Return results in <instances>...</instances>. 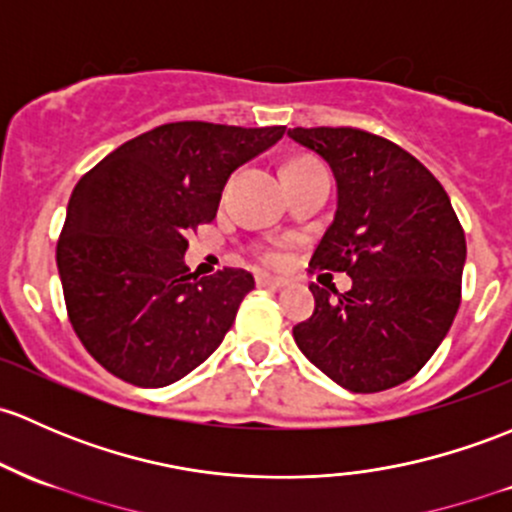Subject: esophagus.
Masks as SVG:
<instances>
[{
    "instance_id": "34e87169",
    "label": "esophagus",
    "mask_w": 512,
    "mask_h": 512,
    "mask_svg": "<svg viewBox=\"0 0 512 512\" xmlns=\"http://www.w3.org/2000/svg\"><path fill=\"white\" fill-rule=\"evenodd\" d=\"M255 282H257V287H270V289H282V287H287V279H282V277H270V274H257Z\"/></svg>"
}]
</instances>
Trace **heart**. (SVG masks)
<instances>
[{"instance_id":"1","label":"heart","mask_w":512,"mask_h":512,"mask_svg":"<svg viewBox=\"0 0 512 512\" xmlns=\"http://www.w3.org/2000/svg\"><path fill=\"white\" fill-rule=\"evenodd\" d=\"M265 260L267 262H277V255H274V252H265Z\"/></svg>"}]
</instances>
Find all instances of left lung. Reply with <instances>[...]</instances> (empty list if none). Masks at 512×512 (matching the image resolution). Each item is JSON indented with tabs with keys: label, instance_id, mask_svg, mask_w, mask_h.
Wrapping results in <instances>:
<instances>
[{
	"label": "left lung",
	"instance_id": "left-lung-1",
	"mask_svg": "<svg viewBox=\"0 0 512 512\" xmlns=\"http://www.w3.org/2000/svg\"><path fill=\"white\" fill-rule=\"evenodd\" d=\"M331 166L336 213L311 270L346 272L348 292L311 284L299 351L351 392H380L422 370L461 304L466 238L444 186L410 152L353 127H294Z\"/></svg>",
	"mask_w": 512,
	"mask_h": 512
}]
</instances>
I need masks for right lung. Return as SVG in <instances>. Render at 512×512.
I'll list each match as a JSON object with an SVG mask.
<instances>
[{"label":"right lung","mask_w":512,"mask_h":512,"mask_svg":"<svg viewBox=\"0 0 512 512\" xmlns=\"http://www.w3.org/2000/svg\"><path fill=\"white\" fill-rule=\"evenodd\" d=\"M284 127L171 122L117 147L68 201L56 247L63 297L85 351L137 387L181 380L223 343L255 279L198 277L186 235L211 223L230 174Z\"/></svg>","instance_id":"1"}]
</instances>
